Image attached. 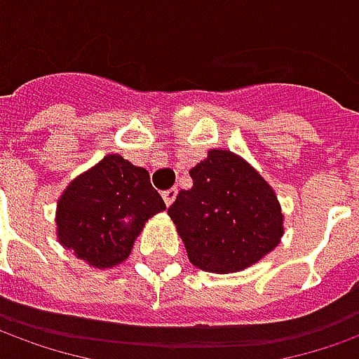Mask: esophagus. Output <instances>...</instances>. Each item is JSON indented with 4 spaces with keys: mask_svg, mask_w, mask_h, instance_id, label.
<instances>
[{
    "mask_svg": "<svg viewBox=\"0 0 359 359\" xmlns=\"http://www.w3.org/2000/svg\"><path fill=\"white\" fill-rule=\"evenodd\" d=\"M175 195H177V189H175V187H170V189H165V191H162V197H164V203L165 205L174 203Z\"/></svg>",
    "mask_w": 359,
    "mask_h": 359,
    "instance_id": "34e87169",
    "label": "esophagus"
}]
</instances>
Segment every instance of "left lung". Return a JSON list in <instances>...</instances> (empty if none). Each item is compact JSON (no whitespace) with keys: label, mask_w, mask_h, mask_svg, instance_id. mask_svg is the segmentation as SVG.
<instances>
[{"label":"left lung","mask_w":359,"mask_h":359,"mask_svg":"<svg viewBox=\"0 0 359 359\" xmlns=\"http://www.w3.org/2000/svg\"><path fill=\"white\" fill-rule=\"evenodd\" d=\"M168 215L189 262L212 273L241 271L279 244L283 215L264 177L229 150H211L189 172Z\"/></svg>","instance_id":"left-lung-1"}]
</instances>
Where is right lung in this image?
<instances>
[{
    "label": "right lung",
    "mask_w": 359,
    "mask_h": 359,
    "mask_svg": "<svg viewBox=\"0 0 359 359\" xmlns=\"http://www.w3.org/2000/svg\"><path fill=\"white\" fill-rule=\"evenodd\" d=\"M165 203L144 168L109 154L76 177L58 201V238L95 268L125 262L144 222Z\"/></svg>",
    "instance_id": "obj_1"
}]
</instances>
